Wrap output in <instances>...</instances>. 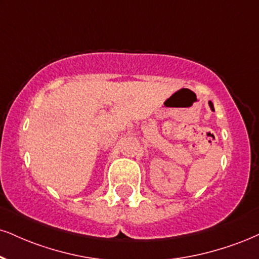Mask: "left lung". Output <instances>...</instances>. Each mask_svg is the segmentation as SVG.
<instances>
[{
	"instance_id": "left-lung-1",
	"label": "left lung",
	"mask_w": 259,
	"mask_h": 259,
	"mask_svg": "<svg viewBox=\"0 0 259 259\" xmlns=\"http://www.w3.org/2000/svg\"><path fill=\"white\" fill-rule=\"evenodd\" d=\"M208 105H210L211 110H212V111H214V110H213V105H212V102H211V101H210V102H208Z\"/></svg>"
}]
</instances>
